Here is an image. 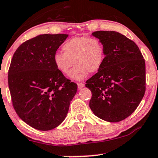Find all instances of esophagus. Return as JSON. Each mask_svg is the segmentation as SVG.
Listing matches in <instances>:
<instances>
[{"mask_svg":"<svg viewBox=\"0 0 158 158\" xmlns=\"http://www.w3.org/2000/svg\"><path fill=\"white\" fill-rule=\"evenodd\" d=\"M77 85H78V88H79V89L83 88L84 86H85V85H84V83H82V82H79V83L77 84Z\"/></svg>","mask_w":158,"mask_h":158,"instance_id":"1","label":"esophagus"}]
</instances>
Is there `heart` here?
I'll return each instance as SVG.
<instances>
[{
  "mask_svg": "<svg viewBox=\"0 0 158 158\" xmlns=\"http://www.w3.org/2000/svg\"><path fill=\"white\" fill-rule=\"evenodd\" d=\"M62 49L53 57L54 64L63 74L70 73L74 80H82L88 73H95L102 67L106 57V49L101 39L87 36H77L68 40Z\"/></svg>",
  "mask_w": 158,
  "mask_h": 158,
  "instance_id": "b5f03b06",
  "label": "heart"
}]
</instances>
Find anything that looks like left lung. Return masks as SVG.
Instances as JSON below:
<instances>
[{
  "instance_id": "8db88e82",
  "label": "left lung",
  "mask_w": 158,
  "mask_h": 158,
  "mask_svg": "<svg viewBox=\"0 0 158 158\" xmlns=\"http://www.w3.org/2000/svg\"><path fill=\"white\" fill-rule=\"evenodd\" d=\"M93 35L105 46L101 69L86 81L90 89L89 108L103 120L117 123L134 111L146 90L145 60L134 41L116 31H98Z\"/></svg>"
}]
</instances>
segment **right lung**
Listing matches in <instances>:
<instances>
[{
	"label": "right lung",
	"instance_id": "add662e5",
	"mask_svg": "<svg viewBox=\"0 0 158 158\" xmlns=\"http://www.w3.org/2000/svg\"><path fill=\"white\" fill-rule=\"evenodd\" d=\"M67 34L39 35L14 54L8 83L14 109L33 128L50 131L64 120L77 91L54 64L53 57Z\"/></svg>",
	"mask_w": 158,
	"mask_h": 158
}]
</instances>
